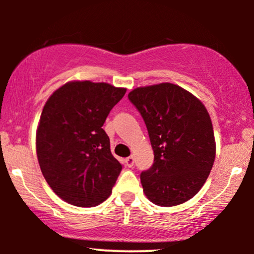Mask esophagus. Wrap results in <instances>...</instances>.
I'll use <instances>...</instances> for the list:
<instances>
[{"mask_svg": "<svg viewBox=\"0 0 254 254\" xmlns=\"http://www.w3.org/2000/svg\"><path fill=\"white\" fill-rule=\"evenodd\" d=\"M133 162H135V160H133V156H129V157H127V159H125V164H127V167H132Z\"/></svg>", "mask_w": 254, "mask_h": 254, "instance_id": "esophagus-1", "label": "esophagus"}]
</instances>
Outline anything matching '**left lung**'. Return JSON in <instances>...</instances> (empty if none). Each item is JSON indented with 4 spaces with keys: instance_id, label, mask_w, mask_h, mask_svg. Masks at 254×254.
Listing matches in <instances>:
<instances>
[{
    "instance_id": "obj_1",
    "label": "left lung",
    "mask_w": 254,
    "mask_h": 254,
    "mask_svg": "<svg viewBox=\"0 0 254 254\" xmlns=\"http://www.w3.org/2000/svg\"><path fill=\"white\" fill-rule=\"evenodd\" d=\"M127 97L143 117L154 151L153 166L141 173L144 194L160 206L188 202L206 182L216 155L209 112L170 82L137 87Z\"/></svg>"
}]
</instances>
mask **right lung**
Listing matches in <instances>:
<instances>
[{
  "mask_svg": "<svg viewBox=\"0 0 254 254\" xmlns=\"http://www.w3.org/2000/svg\"><path fill=\"white\" fill-rule=\"evenodd\" d=\"M127 88L106 82L69 81L55 90L36 133L38 162L46 183L71 205L103 203L122 171L103 125Z\"/></svg>",
  "mask_w": 254,
  "mask_h": 254,
  "instance_id": "add662e5",
  "label": "right lung"
}]
</instances>
